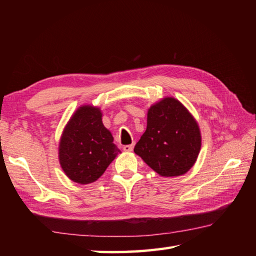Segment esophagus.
<instances>
[{
    "label": "esophagus",
    "instance_id": "34e87169",
    "mask_svg": "<svg viewBox=\"0 0 256 256\" xmlns=\"http://www.w3.org/2000/svg\"><path fill=\"white\" fill-rule=\"evenodd\" d=\"M134 148V144H130V145H124L123 146V150L125 152H132Z\"/></svg>",
    "mask_w": 256,
    "mask_h": 256
}]
</instances>
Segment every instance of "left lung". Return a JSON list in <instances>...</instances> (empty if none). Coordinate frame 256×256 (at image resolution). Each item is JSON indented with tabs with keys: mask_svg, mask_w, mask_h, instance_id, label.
Here are the masks:
<instances>
[{
	"mask_svg": "<svg viewBox=\"0 0 256 256\" xmlns=\"http://www.w3.org/2000/svg\"><path fill=\"white\" fill-rule=\"evenodd\" d=\"M200 148L196 120L178 100L165 98L150 108L148 128L134 152L160 176L174 177L194 166Z\"/></svg>",
	"mask_w": 256,
	"mask_h": 256,
	"instance_id": "obj_1",
	"label": "left lung"
}]
</instances>
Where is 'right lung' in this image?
<instances>
[{
	"instance_id": "add662e5",
	"label": "right lung",
	"mask_w": 256,
	"mask_h": 256,
	"mask_svg": "<svg viewBox=\"0 0 256 256\" xmlns=\"http://www.w3.org/2000/svg\"><path fill=\"white\" fill-rule=\"evenodd\" d=\"M121 153L102 123L99 108L80 106L64 130L59 162L64 174L78 184L96 182Z\"/></svg>"
}]
</instances>
